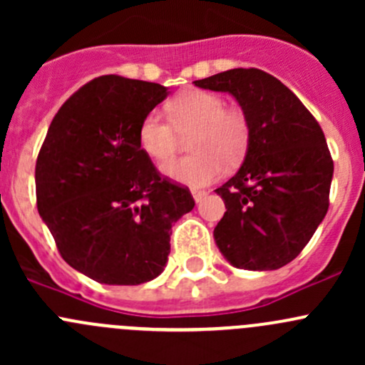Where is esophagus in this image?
Here are the masks:
<instances>
[{
	"mask_svg": "<svg viewBox=\"0 0 365 365\" xmlns=\"http://www.w3.org/2000/svg\"><path fill=\"white\" fill-rule=\"evenodd\" d=\"M206 190H201V189H192V196H194V200H196V203H200L201 200H203V197L206 196Z\"/></svg>",
	"mask_w": 365,
	"mask_h": 365,
	"instance_id": "34e87169",
	"label": "esophagus"
}]
</instances>
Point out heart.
Returning a JSON list of instances; mask_svg holds the SVG:
<instances>
[{
	"label": "heart",
	"mask_w": 365,
	"mask_h": 365,
	"mask_svg": "<svg viewBox=\"0 0 365 365\" xmlns=\"http://www.w3.org/2000/svg\"><path fill=\"white\" fill-rule=\"evenodd\" d=\"M168 118L148 113L139 123L138 141L153 160L171 159L189 139L192 153L168 162L164 173L176 182L203 187L224 173V164L235 168L244 160L251 146V121L238 108H226L220 95L205 90L180 93L168 104Z\"/></svg>",
	"instance_id": "b5f03b06"
}]
</instances>
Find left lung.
I'll list each match as a JSON object with an SVG mask.
<instances>
[{
  "instance_id": "8db88e82",
  "label": "left lung",
  "mask_w": 365,
  "mask_h": 365,
  "mask_svg": "<svg viewBox=\"0 0 365 365\" xmlns=\"http://www.w3.org/2000/svg\"><path fill=\"white\" fill-rule=\"evenodd\" d=\"M194 84L233 95L252 128L242 168L215 189L226 205L213 230L217 247L237 268L277 270L302 252L329 210L334 160L325 134L300 98L259 68Z\"/></svg>"
}]
</instances>
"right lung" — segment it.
<instances>
[{"mask_svg":"<svg viewBox=\"0 0 365 365\" xmlns=\"http://www.w3.org/2000/svg\"><path fill=\"white\" fill-rule=\"evenodd\" d=\"M165 97L157 83L97 77L61 106L36 157V208L58 251L102 284L155 279L171 226L196 205L138 141L141 120Z\"/></svg>","mask_w":365,"mask_h":365,"instance_id":"1","label":"right lung"}]
</instances>
